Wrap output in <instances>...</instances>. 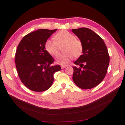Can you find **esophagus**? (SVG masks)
I'll list each match as a JSON object with an SVG mask.
<instances>
[{
    "mask_svg": "<svg viewBox=\"0 0 125 125\" xmlns=\"http://www.w3.org/2000/svg\"><path fill=\"white\" fill-rule=\"evenodd\" d=\"M66 67H67V65H62L61 66V68L62 69H64Z\"/></svg>",
    "mask_w": 125,
    "mask_h": 125,
    "instance_id": "34e87169",
    "label": "esophagus"
}]
</instances>
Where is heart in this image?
Returning <instances> with one entry per match:
<instances>
[{"label": "heart", "instance_id": "obj_1", "mask_svg": "<svg viewBox=\"0 0 125 125\" xmlns=\"http://www.w3.org/2000/svg\"><path fill=\"white\" fill-rule=\"evenodd\" d=\"M54 40L48 39L45 42L44 47L47 52L52 55H56L59 52L60 46L64 44L63 50L64 52L56 56L55 61L57 64L67 65L73 59V56L79 57L82 55L83 46L80 40L66 30L60 31L54 36Z\"/></svg>", "mask_w": 125, "mask_h": 125}]
</instances>
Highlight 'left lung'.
Segmentation results:
<instances>
[{
    "instance_id": "1",
    "label": "left lung",
    "mask_w": 125,
    "mask_h": 125,
    "mask_svg": "<svg viewBox=\"0 0 125 125\" xmlns=\"http://www.w3.org/2000/svg\"><path fill=\"white\" fill-rule=\"evenodd\" d=\"M83 46V55L74 64L73 79L77 86L82 89H90L103 81L110 63L107 48L102 38L87 28L72 30Z\"/></svg>"
}]
</instances>
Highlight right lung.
Returning <instances> with one entry per match:
<instances>
[{"mask_svg":"<svg viewBox=\"0 0 125 125\" xmlns=\"http://www.w3.org/2000/svg\"><path fill=\"white\" fill-rule=\"evenodd\" d=\"M56 30L40 29L31 32L23 37L17 47L15 63L19 77L31 91L48 89L54 82V74L61 70L59 65H50L54 60L44 47Z\"/></svg>","mask_w":125,"mask_h":125,"instance_id":"right-lung-1","label":"right lung"}]
</instances>
